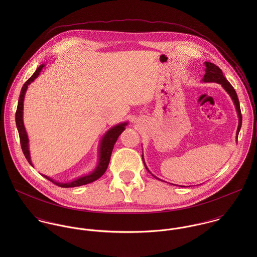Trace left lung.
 <instances>
[{
  "mask_svg": "<svg viewBox=\"0 0 257 257\" xmlns=\"http://www.w3.org/2000/svg\"><path fill=\"white\" fill-rule=\"evenodd\" d=\"M205 75L202 79L203 82L205 83H210V82H214V83H218L220 84L222 86V88L225 90V92L229 95V97L231 98L233 104H234V107H235V110L237 112V115H238V125H237V130H236V140H237V137H238V133L240 131V127H241V122H242V116H241V111H240V107H239V102H238V98H237V95H236V92L235 90L233 89V87L229 84V82L225 79V77L223 76L222 71L220 70V68L215 65L214 63H211V62H205ZM143 161L145 163V166L147 168V171L150 172L147 168V164L145 162V158H144V154H143ZM152 176H154L152 174ZM156 179L160 180L159 178H157L156 176H154ZM182 187V186H181Z\"/></svg>",
  "mask_w": 257,
  "mask_h": 257,
  "instance_id": "left-lung-1",
  "label": "left lung"
}]
</instances>
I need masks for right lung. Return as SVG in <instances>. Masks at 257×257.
I'll list each match as a JSON object with an SVG mask.
<instances>
[{
	"label": "right lung",
	"instance_id": "right-lung-1",
	"mask_svg": "<svg viewBox=\"0 0 257 257\" xmlns=\"http://www.w3.org/2000/svg\"><path fill=\"white\" fill-rule=\"evenodd\" d=\"M45 66V64H41L40 66H38L36 72L33 74V76L24 84L22 90H21V95H20V99H19V103H18V108L16 111V124H17V128L19 132V136H20V141H21V147L23 149V152L27 158V160L29 161V163L34 167V164L32 162V158H31V152H30V145H29V137L24 124V100H25V95L26 92L28 90L29 85L34 82L39 73L41 72L42 68ZM128 122L124 121L118 124L113 125L112 127H110V130L104 135V137L102 138L100 145H99V160H98V164L96 166V168L89 174H86L84 176H80L76 179H74L70 182H58L53 180L52 178L46 176V175H42L43 177H45L47 180L51 181L52 183L62 187V188H71V187H78V186H82V185H86V184L92 183L94 181H96L97 179H99L107 170L109 162H110V155H111V151L113 146L117 140V138L119 137V135L125 130V126Z\"/></svg>",
	"mask_w": 257,
	"mask_h": 257
}]
</instances>
